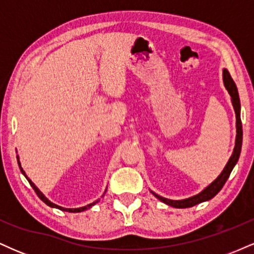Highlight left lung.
<instances>
[{"label": "left lung", "instance_id": "8db88e82", "mask_svg": "<svg viewBox=\"0 0 254 254\" xmlns=\"http://www.w3.org/2000/svg\"><path fill=\"white\" fill-rule=\"evenodd\" d=\"M223 83L226 89L228 90L230 95V100H232L233 107H234L235 111V117H237V137H235V147L234 150H233L232 156L229 157L228 162L224 166L223 171L221 172V174L218 176L216 179L212 182L210 185L206 186L203 191H200L199 193L196 194V196H192L190 198H186V199H180V200H173V199H167V198L159 196L155 192L151 191V193L155 196L157 199H160L161 202H164L167 205L173 206V208H191V206L196 205V204H199L202 202H206V200L214 198L218 192L221 191V189L223 188V185L226 184L227 179H228L230 173H232L233 168L237 165L239 156H240L241 153V145H243V124H241V118H240V99H239V93L237 84H235L234 81H233L232 76L228 72L227 69H223Z\"/></svg>", "mask_w": 254, "mask_h": 254}]
</instances>
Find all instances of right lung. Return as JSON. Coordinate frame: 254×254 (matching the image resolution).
I'll return each mask as SVG.
<instances>
[{
	"label": "right lung",
	"instance_id": "obj_1",
	"mask_svg": "<svg viewBox=\"0 0 254 254\" xmlns=\"http://www.w3.org/2000/svg\"><path fill=\"white\" fill-rule=\"evenodd\" d=\"M16 159H17V164H19V167H20V171H21V173L24 174V176L26 177V179L28 180V183H30V185L32 186V188H33V190L36 191V193L38 194V197L40 198V199L43 200L44 203L45 204H48L49 206H51V208H56V209H60V210H63V211H68V212H81V211H84V210H87V209H89V208H92L93 205H94L95 203H98L99 202V199L98 200H95V202H93V203H90V204H88V205H86V206H81V208H75V209H68V208H63V206H60V205H57V204H55V203H52V202H50V200L48 199V198H46L45 196H44L43 194V192H40V190L39 189L37 188L36 185H34L33 183H32V180L30 179V178H28L27 176H26V173H25V171L22 170V167H21V164H20V160H19V156L16 155ZM106 192V191H105ZM105 194V193H104Z\"/></svg>",
	"mask_w": 254,
	"mask_h": 254
}]
</instances>
